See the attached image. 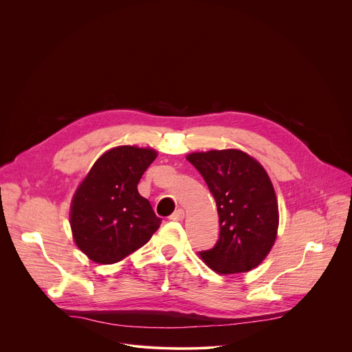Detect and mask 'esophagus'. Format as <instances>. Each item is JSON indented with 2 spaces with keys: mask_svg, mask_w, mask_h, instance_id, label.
Returning a JSON list of instances; mask_svg holds the SVG:
<instances>
[{
  "mask_svg": "<svg viewBox=\"0 0 352 352\" xmlns=\"http://www.w3.org/2000/svg\"><path fill=\"white\" fill-rule=\"evenodd\" d=\"M184 217H185V212H184L182 209H178V210H175V212L170 216V220H173V221H181V220H184Z\"/></svg>",
  "mask_w": 352,
  "mask_h": 352,
  "instance_id": "1",
  "label": "esophagus"
}]
</instances>
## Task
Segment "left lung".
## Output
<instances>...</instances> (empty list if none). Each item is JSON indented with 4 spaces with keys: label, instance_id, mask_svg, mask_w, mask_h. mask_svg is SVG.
Returning <instances> with one entry per match:
<instances>
[{
    "label": "left lung",
    "instance_id": "left-lung-1",
    "mask_svg": "<svg viewBox=\"0 0 352 352\" xmlns=\"http://www.w3.org/2000/svg\"><path fill=\"white\" fill-rule=\"evenodd\" d=\"M186 159L214 196L220 223L219 241L200 256L220 274L255 269L270 252L278 228V205L267 173L236 148Z\"/></svg>",
    "mask_w": 352,
    "mask_h": 352
}]
</instances>
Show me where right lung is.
I'll return each mask as SVG.
<instances>
[{"instance_id":"add662e5","label":"right lung","mask_w":352,"mask_h":352,"mask_svg":"<svg viewBox=\"0 0 352 352\" xmlns=\"http://www.w3.org/2000/svg\"><path fill=\"white\" fill-rule=\"evenodd\" d=\"M153 148L118 146L100 157L75 192L71 228L82 252L111 265L143 246L162 224L138 184L155 162Z\"/></svg>"}]
</instances>
